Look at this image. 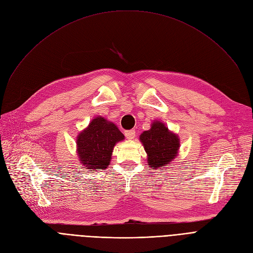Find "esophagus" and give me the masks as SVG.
<instances>
[{"instance_id": "34e87169", "label": "esophagus", "mask_w": 253, "mask_h": 253, "mask_svg": "<svg viewBox=\"0 0 253 253\" xmlns=\"http://www.w3.org/2000/svg\"><path fill=\"white\" fill-rule=\"evenodd\" d=\"M124 134L126 136V138L128 139H133L135 137V130L134 129H131V130H126L124 132Z\"/></svg>"}]
</instances>
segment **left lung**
I'll use <instances>...</instances> for the list:
<instances>
[{"label":"left lung","instance_id":"8db88e82","mask_svg":"<svg viewBox=\"0 0 253 253\" xmlns=\"http://www.w3.org/2000/svg\"><path fill=\"white\" fill-rule=\"evenodd\" d=\"M140 140L148 154V163L154 169L162 170L175 158L178 147V137L168 130L161 122H154L152 128L144 131Z\"/></svg>","mask_w":253,"mask_h":253}]
</instances>
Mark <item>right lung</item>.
<instances>
[{"label":"right lung","instance_id":"add662e5","mask_svg":"<svg viewBox=\"0 0 253 253\" xmlns=\"http://www.w3.org/2000/svg\"><path fill=\"white\" fill-rule=\"evenodd\" d=\"M122 139L123 133L114 123L102 117L95 118L78 136L80 161L87 169H105L110 164L116 142Z\"/></svg>","mask_w":253,"mask_h":253}]
</instances>
